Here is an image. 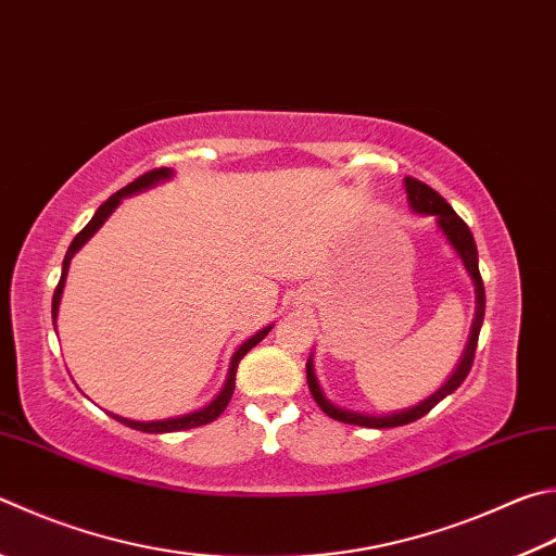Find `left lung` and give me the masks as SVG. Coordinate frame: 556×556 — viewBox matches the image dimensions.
<instances>
[{
	"label": "left lung",
	"mask_w": 556,
	"mask_h": 556,
	"mask_svg": "<svg viewBox=\"0 0 556 556\" xmlns=\"http://www.w3.org/2000/svg\"><path fill=\"white\" fill-rule=\"evenodd\" d=\"M403 187H406L408 206H410L413 214L435 218L440 233L445 236V240L452 245V250L457 252V257L462 260V265H464V269H467V275H469L471 285H473V294H477V313H473L467 348H464V352H462L457 369L452 371L450 379L442 383V387L435 393H430L428 399H422L420 403H416V406H408L403 410L362 413V410H350V408L336 406V403H332L320 389L316 369H313V355H311L308 362H306V379H308L311 396L316 399V403L320 406V410L326 413V416H330L332 420H340V422H350V426H362V428L408 426V422L418 420V418L426 416V413H430L442 399L450 396L452 391H457L459 383L467 379L469 369L473 365V352H477V342H479V332H481V323H483V311H486V294H483V281H481V275H479V252H477V243H473V236H471L469 226L464 224V220L457 214H454V208L438 194L435 189H430L428 185H422V181L413 179V177L403 179Z\"/></svg>",
	"instance_id": "obj_1"
}]
</instances>
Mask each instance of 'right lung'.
<instances>
[{"mask_svg":"<svg viewBox=\"0 0 556 556\" xmlns=\"http://www.w3.org/2000/svg\"><path fill=\"white\" fill-rule=\"evenodd\" d=\"M173 177H175V173H173V169H169V167L150 169V173H146L143 177H138L136 181H130V185H126L124 189L116 191L114 197H109V199L104 201V204L97 208V214L92 216V220H89V224H87L83 230H79L73 243H70V248H67V255H65V260H63V275H60V281H58L55 294H53V323H58L60 299H63V289H65L67 271H70V262H73L75 252H77L79 248H83V245L87 243V240L97 233L99 228L104 226V220H106L111 214H114L116 206H118L121 201H124L126 197L140 194V191H146V189H150V187L160 185V181H167V179H173ZM271 328H275V323H271V326H265L262 330H257L255 336L248 338V340L243 342V345H240V348L233 352V357H230V365H228V377H226L224 389H220L218 396H216L214 401H211V403H206L204 408L185 413V416L163 418V420H130V418H124V416H116V413H109V416L116 418L118 422H124V426H128V428L140 430V432H177V430H189V428L206 426V422L216 420V418L220 416V413L226 410L230 396H233V389H236V371H238L240 359H243V357L248 355V352L257 345L260 340H265V336H267V332H269ZM55 332H58V330H55Z\"/></svg>","mask_w":556,"mask_h":556,"instance_id":"1","label":"right lung"}]
</instances>
